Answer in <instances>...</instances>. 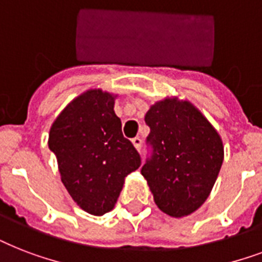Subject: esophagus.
I'll list each match as a JSON object with an SVG mask.
<instances>
[{
	"label": "esophagus",
	"instance_id": "esophagus-1",
	"mask_svg": "<svg viewBox=\"0 0 262 262\" xmlns=\"http://www.w3.org/2000/svg\"><path fill=\"white\" fill-rule=\"evenodd\" d=\"M132 143H133V145H135L137 151H140L141 147H143V140L140 139V137H135V139L132 140Z\"/></svg>",
	"mask_w": 262,
	"mask_h": 262
}]
</instances>
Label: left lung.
Instances as JSON below:
<instances>
[{
    "mask_svg": "<svg viewBox=\"0 0 262 262\" xmlns=\"http://www.w3.org/2000/svg\"><path fill=\"white\" fill-rule=\"evenodd\" d=\"M151 132L141 174L160 211L182 217L203 205L223 163V143L189 102L164 99L145 114Z\"/></svg>",
    "mask_w": 262,
    "mask_h": 262,
    "instance_id": "1",
    "label": "left lung"
}]
</instances>
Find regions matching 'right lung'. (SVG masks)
<instances>
[{"label": "right lung", "instance_id": "1", "mask_svg": "<svg viewBox=\"0 0 262 262\" xmlns=\"http://www.w3.org/2000/svg\"><path fill=\"white\" fill-rule=\"evenodd\" d=\"M49 148L72 199L95 216L114 208L125 177L141 166L140 154L122 135L114 96L100 90L68 104L51 126Z\"/></svg>", "mask_w": 262, "mask_h": 262}]
</instances>
